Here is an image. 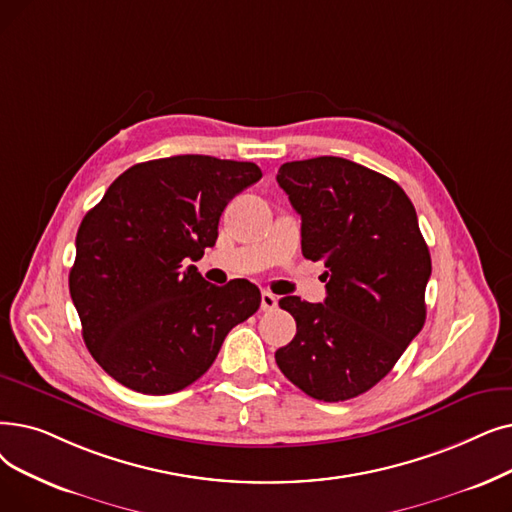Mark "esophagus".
Returning <instances> with one entry per match:
<instances>
[{
  "mask_svg": "<svg viewBox=\"0 0 512 512\" xmlns=\"http://www.w3.org/2000/svg\"><path fill=\"white\" fill-rule=\"evenodd\" d=\"M276 307H278L276 295H272L270 291H263V293H261V309H263V311H272V309H276Z\"/></svg>",
  "mask_w": 512,
  "mask_h": 512,
  "instance_id": "34e87169",
  "label": "esophagus"
}]
</instances>
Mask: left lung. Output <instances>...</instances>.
Instances as JSON below:
<instances>
[{
	"label": "left lung",
	"mask_w": 512,
	"mask_h": 512,
	"mask_svg": "<svg viewBox=\"0 0 512 512\" xmlns=\"http://www.w3.org/2000/svg\"><path fill=\"white\" fill-rule=\"evenodd\" d=\"M276 180L301 215L303 257L328 268L324 303L280 299L297 335L276 364L309 397L345 402L385 379L425 324L429 247L406 192L364 165L293 161Z\"/></svg>",
	"instance_id": "obj_1"
}]
</instances>
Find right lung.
<instances>
[{
    "mask_svg": "<svg viewBox=\"0 0 512 512\" xmlns=\"http://www.w3.org/2000/svg\"><path fill=\"white\" fill-rule=\"evenodd\" d=\"M259 177L255 163L180 154L129 167L85 213L69 288L83 341L115 381L146 395L182 391L259 309L249 280L215 286L190 265Z\"/></svg>",
    "mask_w": 512,
    "mask_h": 512,
    "instance_id": "obj_1",
    "label": "right lung"
}]
</instances>
